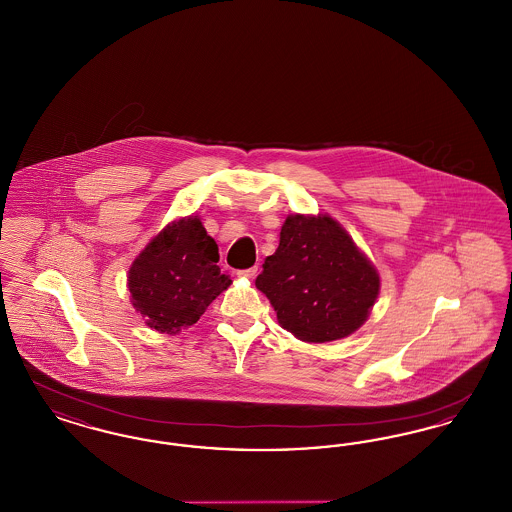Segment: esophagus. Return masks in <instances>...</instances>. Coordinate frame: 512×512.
<instances>
[{"label": "esophagus", "instance_id": "obj_1", "mask_svg": "<svg viewBox=\"0 0 512 512\" xmlns=\"http://www.w3.org/2000/svg\"><path fill=\"white\" fill-rule=\"evenodd\" d=\"M238 276L240 278H249L253 280L257 276V267L245 268V270H238Z\"/></svg>", "mask_w": 512, "mask_h": 512}]
</instances>
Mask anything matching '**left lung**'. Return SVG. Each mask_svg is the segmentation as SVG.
<instances>
[{
    "mask_svg": "<svg viewBox=\"0 0 512 512\" xmlns=\"http://www.w3.org/2000/svg\"><path fill=\"white\" fill-rule=\"evenodd\" d=\"M278 322L309 343L355 334L370 315L380 274L330 215H290L255 280Z\"/></svg>",
    "mask_w": 512,
    "mask_h": 512,
    "instance_id": "8db88e82",
    "label": "left lung"
}]
</instances>
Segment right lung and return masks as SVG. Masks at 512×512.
<instances>
[{
  "label": "right lung",
  "mask_w": 512,
  "mask_h": 512,
  "mask_svg": "<svg viewBox=\"0 0 512 512\" xmlns=\"http://www.w3.org/2000/svg\"><path fill=\"white\" fill-rule=\"evenodd\" d=\"M217 263L219 245L199 217L172 220L130 265V301L151 330L174 336L232 284Z\"/></svg>",
  "instance_id": "1"
}]
</instances>
